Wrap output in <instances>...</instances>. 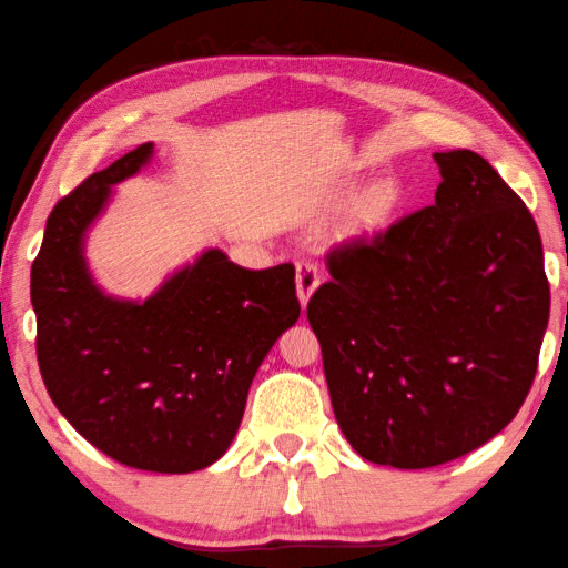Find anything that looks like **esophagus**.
I'll return each instance as SVG.
<instances>
[{
    "label": "esophagus",
    "mask_w": 568,
    "mask_h": 568,
    "mask_svg": "<svg viewBox=\"0 0 568 568\" xmlns=\"http://www.w3.org/2000/svg\"><path fill=\"white\" fill-rule=\"evenodd\" d=\"M295 285H297V301L305 307L311 303L313 293L320 287V273H317V265L301 261L295 265Z\"/></svg>",
    "instance_id": "esophagus-1"
}]
</instances>
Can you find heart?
<instances>
[{
    "label": "heart",
    "instance_id": "heart-1",
    "mask_svg": "<svg viewBox=\"0 0 568 568\" xmlns=\"http://www.w3.org/2000/svg\"><path fill=\"white\" fill-rule=\"evenodd\" d=\"M402 209V191L395 181L379 179L367 183L349 203V229L359 235H379L397 221Z\"/></svg>",
    "mask_w": 568,
    "mask_h": 568
}]
</instances>
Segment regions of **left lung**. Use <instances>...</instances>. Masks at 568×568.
<instances>
[{"label": "left lung", "mask_w": 568, "mask_h": 568, "mask_svg": "<svg viewBox=\"0 0 568 568\" xmlns=\"http://www.w3.org/2000/svg\"><path fill=\"white\" fill-rule=\"evenodd\" d=\"M429 209L329 253L307 303L335 419L359 457L427 469L517 415L549 325L527 205L479 153H432Z\"/></svg>", "instance_id": "8db88e82"}]
</instances>
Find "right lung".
I'll return each mask as SVG.
<instances>
[{"label": "right lung", "instance_id": "add662e5", "mask_svg": "<svg viewBox=\"0 0 568 568\" xmlns=\"http://www.w3.org/2000/svg\"><path fill=\"white\" fill-rule=\"evenodd\" d=\"M153 159L141 143L51 211L32 265L37 357L51 402L81 437L126 467L189 474L229 452L257 367L301 317L291 263L251 271L221 248L166 275L149 297L97 283L87 239Z\"/></svg>", "mask_w": 568, "mask_h": 568}]
</instances>
